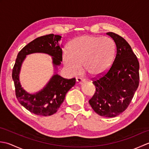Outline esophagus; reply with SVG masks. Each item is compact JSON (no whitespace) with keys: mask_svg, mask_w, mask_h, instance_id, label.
Segmentation results:
<instances>
[{"mask_svg":"<svg viewBox=\"0 0 149 149\" xmlns=\"http://www.w3.org/2000/svg\"><path fill=\"white\" fill-rule=\"evenodd\" d=\"M76 83L78 84H83L84 83V80L82 79L81 78H77L76 79Z\"/></svg>","mask_w":149,"mask_h":149,"instance_id":"obj_1","label":"esophagus"}]
</instances>
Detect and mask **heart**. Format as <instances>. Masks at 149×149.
<instances>
[{
  "mask_svg": "<svg viewBox=\"0 0 149 149\" xmlns=\"http://www.w3.org/2000/svg\"><path fill=\"white\" fill-rule=\"evenodd\" d=\"M115 54V44L110 38L83 35L73 40L68 50H63L61 58L69 74H79L83 65L84 72L95 78L108 70Z\"/></svg>",
  "mask_w": 149,
  "mask_h": 149,
  "instance_id": "obj_1",
  "label": "heart"
}]
</instances>
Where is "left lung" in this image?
I'll list each match as a JSON object with an SVG mask.
<instances>
[{
	"mask_svg": "<svg viewBox=\"0 0 149 149\" xmlns=\"http://www.w3.org/2000/svg\"><path fill=\"white\" fill-rule=\"evenodd\" d=\"M116 45L111 67L94 81L96 91L89 100L94 111L104 117H115L127 108L139 85V65L136 56L125 39L114 33H106Z\"/></svg>",
	"mask_w": 149,
	"mask_h": 149,
	"instance_id": "1",
	"label": "left lung"
}]
</instances>
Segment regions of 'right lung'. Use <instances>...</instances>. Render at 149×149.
I'll return each mask as SVG.
<instances>
[{"mask_svg": "<svg viewBox=\"0 0 149 149\" xmlns=\"http://www.w3.org/2000/svg\"><path fill=\"white\" fill-rule=\"evenodd\" d=\"M61 36L54 34L34 40L25 46L17 55L12 72L16 96L22 106L37 115L50 116L58 111L68 91L74 86L75 79H67L58 74L62 61ZM35 53H45L52 57L54 74L42 89L30 93L22 87L19 81L22 63L28 55Z\"/></svg>", "mask_w": 149, "mask_h": 149, "instance_id": "obj_1", "label": "right lung"}]
</instances>
